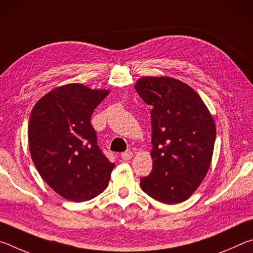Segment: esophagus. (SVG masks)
Wrapping results in <instances>:
<instances>
[{
    "mask_svg": "<svg viewBox=\"0 0 253 253\" xmlns=\"http://www.w3.org/2000/svg\"><path fill=\"white\" fill-rule=\"evenodd\" d=\"M121 157L123 158V161H129L130 158L132 157V153L130 151L124 152V153L121 154Z\"/></svg>",
    "mask_w": 253,
    "mask_h": 253,
    "instance_id": "esophagus-1",
    "label": "esophagus"
}]
</instances>
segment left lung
Returning <instances> with one entry per match:
<instances>
[{
  "label": "left lung",
  "instance_id": "obj_1",
  "mask_svg": "<svg viewBox=\"0 0 253 253\" xmlns=\"http://www.w3.org/2000/svg\"><path fill=\"white\" fill-rule=\"evenodd\" d=\"M135 90L152 106L153 169L140 187L165 204L184 202L210 169L215 123L198 92L170 77H142Z\"/></svg>",
  "mask_w": 253,
  "mask_h": 253
}]
</instances>
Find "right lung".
<instances>
[{
	"label": "right lung",
	"mask_w": 253,
	"mask_h": 253,
	"mask_svg": "<svg viewBox=\"0 0 253 253\" xmlns=\"http://www.w3.org/2000/svg\"><path fill=\"white\" fill-rule=\"evenodd\" d=\"M109 90L69 84L34 105L28 127L32 161L43 181L63 199L91 200L108 186L111 163L97 145L90 123Z\"/></svg>",
	"instance_id": "1"
}]
</instances>
